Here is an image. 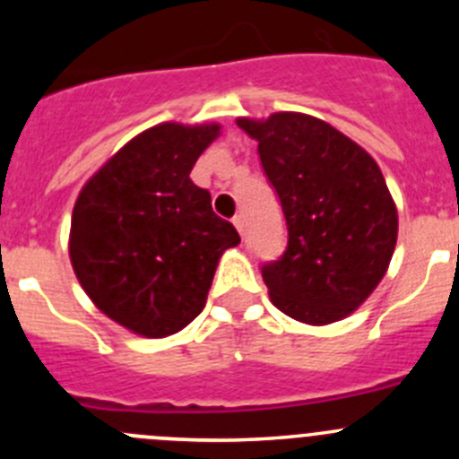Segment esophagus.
<instances>
[{
  "mask_svg": "<svg viewBox=\"0 0 459 459\" xmlns=\"http://www.w3.org/2000/svg\"><path fill=\"white\" fill-rule=\"evenodd\" d=\"M233 224H235V229L239 230V235L247 233V220H244L242 212H239V215H235V217H233Z\"/></svg>",
  "mask_w": 459,
  "mask_h": 459,
  "instance_id": "34e87169",
  "label": "esophagus"
}]
</instances>
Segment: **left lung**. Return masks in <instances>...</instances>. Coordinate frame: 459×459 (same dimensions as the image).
Returning a JSON list of instances; mask_svg holds the SVG:
<instances>
[{
  "mask_svg": "<svg viewBox=\"0 0 459 459\" xmlns=\"http://www.w3.org/2000/svg\"><path fill=\"white\" fill-rule=\"evenodd\" d=\"M257 140L280 197L289 244L262 266L271 302L298 322L351 316L382 281L397 242V208L375 160L353 140L304 113L239 117Z\"/></svg>",
  "mask_w": 459,
  "mask_h": 459,
  "instance_id": "1",
  "label": "left lung"
}]
</instances>
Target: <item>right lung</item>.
<instances>
[{
	"mask_svg": "<svg viewBox=\"0 0 459 459\" xmlns=\"http://www.w3.org/2000/svg\"><path fill=\"white\" fill-rule=\"evenodd\" d=\"M217 135L220 124L148 128L88 179L73 208L68 251L82 289L137 335L166 337L191 324L221 253L239 244L191 179Z\"/></svg>",
	"mask_w": 459,
	"mask_h": 459,
	"instance_id": "right-lung-1",
	"label": "right lung"
}]
</instances>
